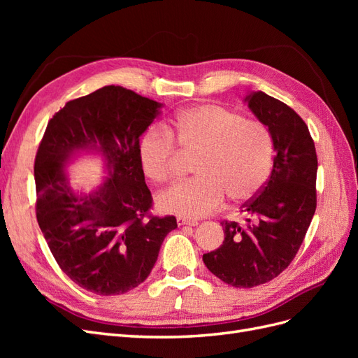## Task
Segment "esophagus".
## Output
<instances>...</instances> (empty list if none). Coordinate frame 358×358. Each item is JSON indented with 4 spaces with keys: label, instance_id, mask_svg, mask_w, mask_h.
Instances as JSON below:
<instances>
[{
    "label": "esophagus",
    "instance_id": "obj_1",
    "mask_svg": "<svg viewBox=\"0 0 358 358\" xmlns=\"http://www.w3.org/2000/svg\"><path fill=\"white\" fill-rule=\"evenodd\" d=\"M197 224H199L197 221L187 220V218H178V225H191V227H196Z\"/></svg>",
    "mask_w": 358,
    "mask_h": 358
}]
</instances>
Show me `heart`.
I'll return each instance as SVG.
<instances>
[{
    "label": "heart",
    "instance_id": "heart-1",
    "mask_svg": "<svg viewBox=\"0 0 358 358\" xmlns=\"http://www.w3.org/2000/svg\"><path fill=\"white\" fill-rule=\"evenodd\" d=\"M176 138L169 128L150 127L138 145L140 162L155 182L178 176L182 152L199 155V178L161 192L162 212L196 220L218 210L225 196L245 201L263 188L273 166V138L268 128L218 104H200L180 110L173 119ZM180 145L178 147L177 143Z\"/></svg>",
    "mask_w": 358,
    "mask_h": 358
}]
</instances>
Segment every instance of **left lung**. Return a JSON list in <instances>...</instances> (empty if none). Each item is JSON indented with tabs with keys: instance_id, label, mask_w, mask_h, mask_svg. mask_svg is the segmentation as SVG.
Segmentation results:
<instances>
[{
	"instance_id": "8db88e82",
	"label": "left lung",
	"mask_w": 358,
	"mask_h": 358,
	"mask_svg": "<svg viewBox=\"0 0 358 358\" xmlns=\"http://www.w3.org/2000/svg\"><path fill=\"white\" fill-rule=\"evenodd\" d=\"M245 103L273 138V169L258 196L245 204L246 224L221 222L222 245L203 255L210 272L236 288H252L289 266L317 209L315 145L305 121L263 91Z\"/></svg>"
}]
</instances>
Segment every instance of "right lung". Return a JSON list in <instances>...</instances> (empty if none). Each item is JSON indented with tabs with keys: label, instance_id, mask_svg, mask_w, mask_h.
<instances>
[{
	"label": "right lung",
	"instance_id": "right-lung-1",
	"mask_svg": "<svg viewBox=\"0 0 358 358\" xmlns=\"http://www.w3.org/2000/svg\"><path fill=\"white\" fill-rule=\"evenodd\" d=\"M161 103L122 86H103L69 101L49 121L34 178L40 230L61 270L99 296H117L149 276L175 216H149L138 142ZM80 153L99 155L108 176L91 193L74 192L65 167Z\"/></svg>",
	"mask_w": 358,
	"mask_h": 358
}]
</instances>
